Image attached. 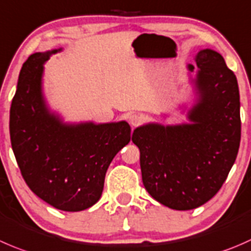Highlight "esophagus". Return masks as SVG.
<instances>
[{
	"label": "esophagus",
	"mask_w": 251,
	"mask_h": 251,
	"mask_svg": "<svg viewBox=\"0 0 251 251\" xmlns=\"http://www.w3.org/2000/svg\"><path fill=\"white\" fill-rule=\"evenodd\" d=\"M128 123L132 126H138L142 123V116H140L138 114H131V115L128 116Z\"/></svg>",
	"instance_id": "obj_1"
}]
</instances>
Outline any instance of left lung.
<instances>
[{"label": "left lung", "instance_id": "left-lung-1", "mask_svg": "<svg viewBox=\"0 0 251 251\" xmlns=\"http://www.w3.org/2000/svg\"><path fill=\"white\" fill-rule=\"evenodd\" d=\"M195 61L199 100L187 114L191 123L147 124L132 133L146 190L177 211L199 207L218 193L240 145L237 77L215 50H200ZM187 69L194 71L193 65Z\"/></svg>", "mask_w": 251, "mask_h": 251}]
</instances>
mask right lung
I'll return each instance as SVG.
<instances>
[{
    "label": "right lung",
    "instance_id": "1",
    "mask_svg": "<svg viewBox=\"0 0 251 251\" xmlns=\"http://www.w3.org/2000/svg\"><path fill=\"white\" fill-rule=\"evenodd\" d=\"M58 50L35 52L23 64L9 111V135L22 176L38 198L67 212L100 199L105 173L131 140L126 121L64 124L44 100V64Z\"/></svg>",
    "mask_w": 251,
    "mask_h": 251
}]
</instances>
